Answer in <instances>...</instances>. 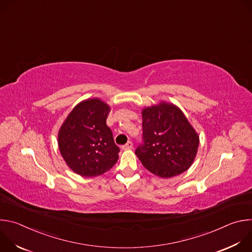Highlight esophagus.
Returning <instances> with one entry per match:
<instances>
[{"mask_svg":"<svg viewBox=\"0 0 252 252\" xmlns=\"http://www.w3.org/2000/svg\"><path fill=\"white\" fill-rule=\"evenodd\" d=\"M132 142L131 141H127L125 146H123V150H130L132 149Z\"/></svg>","mask_w":252,"mask_h":252,"instance_id":"1","label":"esophagus"}]
</instances>
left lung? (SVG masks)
Masks as SVG:
<instances>
[{
	"mask_svg": "<svg viewBox=\"0 0 252 252\" xmlns=\"http://www.w3.org/2000/svg\"><path fill=\"white\" fill-rule=\"evenodd\" d=\"M198 145L197 133L175 105L161 102L142 111V142L135 155L152 173L166 178L188 170Z\"/></svg>",
	"mask_w": 252,
	"mask_h": 252,
	"instance_id": "obj_1",
	"label": "left lung"
}]
</instances>
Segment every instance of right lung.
I'll use <instances>...</instances> for the list:
<instances>
[{
  "label": "right lung",
  "instance_id": "obj_1",
  "mask_svg": "<svg viewBox=\"0 0 252 252\" xmlns=\"http://www.w3.org/2000/svg\"><path fill=\"white\" fill-rule=\"evenodd\" d=\"M111 109L98 98L80 102L59 131V149L68 167L85 177L100 175L119 159L120 148L106 126Z\"/></svg>",
  "mask_w": 252,
  "mask_h": 252
}]
</instances>
